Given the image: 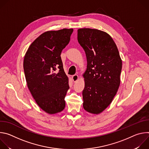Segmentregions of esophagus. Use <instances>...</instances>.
<instances>
[{
	"mask_svg": "<svg viewBox=\"0 0 149 149\" xmlns=\"http://www.w3.org/2000/svg\"><path fill=\"white\" fill-rule=\"evenodd\" d=\"M72 81L75 82L77 81H78V76L77 74H75L72 77Z\"/></svg>",
	"mask_w": 149,
	"mask_h": 149,
	"instance_id": "1",
	"label": "esophagus"
}]
</instances>
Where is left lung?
Here are the masks:
<instances>
[{"mask_svg": "<svg viewBox=\"0 0 149 149\" xmlns=\"http://www.w3.org/2000/svg\"><path fill=\"white\" fill-rule=\"evenodd\" d=\"M78 40L86 52L87 68L84 74L83 107L99 114L112 102L120 84L122 61L112 38L103 31L82 28Z\"/></svg>", "mask_w": 149, "mask_h": 149, "instance_id": "left-lung-1", "label": "left lung"}]
</instances>
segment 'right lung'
Masks as SVG:
<instances>
[{
	"mask_svg": "<svg viewBox=\"0 0 149 149\" xmlns=\"http://www.w3.org/2000/svg\"><path fill=\"white\" fill-rule=\"evenodd\" d=\"M72 29L47 31L29 47L24 61L28 87L39 107L49 114L62 111L70 88L61 54L69 44Z\"/></svg>",
	"mask_w": 149,
	"mask_h": 149,
	"instance_id": "obj_1",
	"label": "right lung"
}]
</instances>
